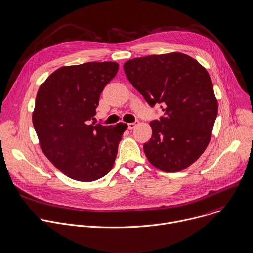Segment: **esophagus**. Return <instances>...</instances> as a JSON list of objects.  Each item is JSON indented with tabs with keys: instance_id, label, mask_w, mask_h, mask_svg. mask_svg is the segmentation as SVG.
I'll use <instances>...</instances> for the list:
<instances>
[{
	"instance_id": "obj_1",
	"label": "esophagus",
	"mask_w": 253,
	"mask_h": 253,
	"mask_svg": "<svg viewBox=\"0 0 253 253\" xmlns=\"http://www.w3.org/2000/svg\"><path fill=\"white\" fill-rule=\"evenodd\" d=\"M137 124H138V122H134V123H129V124H127L128 129H133V128L137 126Z\"/></svg>"
}]
</instances>
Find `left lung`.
Returning a JSON list of instances; mask_svg holds the SVG:
<instances>
[{
	"instance_id": "8db88e82",
	"label": "left lung",
	"mask_w": 253,
	"mask_h": 253,
	"mask_svg": "<svg viewBox=\"0 0 253 253\" xmlns=\"http://www.w3.org/2000/svg\"><path fill=\"white\" fill-rule=\"evenodd\" d=\"M124 70L147 104H160L165 112L150 122L153 134L143 144L148 162L166 172L192 165L211 141L218 111L208 71L181 53L135 58Z\"/></svg>"
}]
</instances>
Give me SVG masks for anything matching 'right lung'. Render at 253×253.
Here are the masks:
<instances>
[{
  "label": "right lung",
  "instance_id": "obj_1",
  "mask_svg": "<svg viewBox=\"0 0 253 253\" xmlns=\"http://www.w3.org/2000/svg\"><path fill=\"white\" fill-rule=\"evenodd\" d=\"M118 70L115 62L66 66L40 85L32 119L41 149L72 179L93 181L114 167L127 125L93 126L89 121Z\"/></svg>",
  "mask_w": 253,
  "mask_h": 253
}]
</instances>
